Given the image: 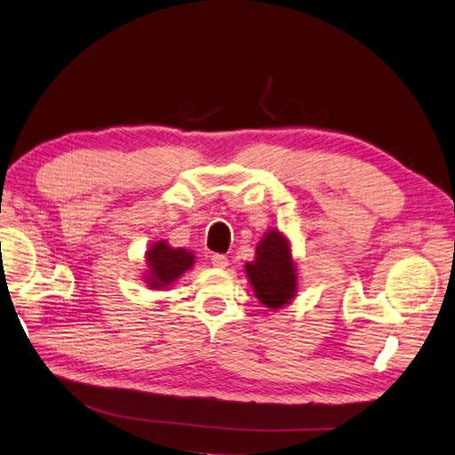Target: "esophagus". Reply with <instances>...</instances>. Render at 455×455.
<instances>
[{"label": "esophagus", "mask_w": 455, "mask_h": 455, "mask_svg": "<svg viewBox=\"0 0 455 455\" xmlns=\"http://www.w3.org/2000/svg\"><path fill=\"white\" fill-rule=\"evenodd\" d=\"M211 264H212L214 267H218V269H226L228 264H229V259H228V256H224V254H212V256H211Z\"/></svg>", "instance_id": "esophagus-1"}]
</instances>
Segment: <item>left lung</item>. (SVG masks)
Segmentation results:
<instances>
[{
  "label": "left lung",
  "instance_id": "1",
  "mask_svg": "<svg viewBox=\"0 0 455 455\" xmlns=\"http://www.w3.org/2000/svg\"><path fill=\"white\" fill-rule=\"evenodd\" d=\"M256 298L269 309H281L296 296L298 273L291 244L281 231L271 229L256 246L254 261L244 266Z\"/></svg>",
  "mask_w": 455,
  "mask_h": 455
}]
</instances>
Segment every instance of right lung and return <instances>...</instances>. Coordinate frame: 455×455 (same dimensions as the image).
<instances>
[{
  "mask_svg": "<svg viewBox=\"0 0 455 455\" xmlns=\"http://www.w3.org/2000/svg\"><path fill=\"white\" fill-rule=\"evenodd\" d=\"M146 261L149 267L146 275L148 286L167 288L194 266L196 256L186 249H172L164 241H159L151 244V249L146 252Z\"/></svg>",
  "mask_w": 455,
  "mask_h": 455,
  "instance_id": "right-lung-1",
  "label": "right lung"
}]
</instances>
